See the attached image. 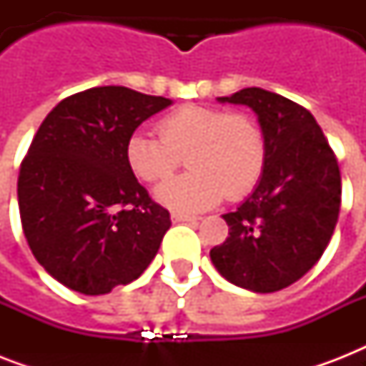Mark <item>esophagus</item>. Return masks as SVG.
<instances>
[{
    "label": "esophagus",
    "mask_w": 366,
    "mask_h": 366,
    "mask_svg": "<svg viewBox=\"0 0 366 366\" xmlns=\"http://www.w3.org/2000/svg\"><path fill=\"white\" fill-rule=\"evenodd\" d=\"M172 222H197L199 218L194 214H184V212H172L171 214Z\"/></svg>",
    "instance_id": "obj_1"
}]
</instances>
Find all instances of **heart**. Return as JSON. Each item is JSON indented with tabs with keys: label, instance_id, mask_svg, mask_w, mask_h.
<instances>
[{
	"label": "heart",
	"instance_id": "1",
	"mask_svg": "<svg viewBox=\"0 0 366 366\" xmlns=\"http://www.w3.org/2000/svg\"><path fill=\"white\" fill-rule=\"evenodd\" d=\"M157 134L134 131L127 140V163L144 182L177 171L188 155L192 171L165 180L155 197L174 211H205L224 197L241 199L254 188L266 165V138L254 117L243 112L188 104L167 114Z\"/></svg>",
	"mask_w": 366,
	"mask_h": 366
}]
</instances>
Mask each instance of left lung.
I'll use <instances>...</instances> for the list:
<instances>
[{
  "mask_svg": "<svg viewBox=\"0 0 366 366\" xmlns=\"http://www.w3.org/2000/svg\"><path fill=\"white\" fill-rule=\"evenodd\" d=\"M218 102L258 116L266 165L243 205L222 214L229 237L211 249V260L229 283L275 292L306 275L332 237L342 201L338 161L315 117L281 94L249 87Z\"/></svg>",
  "mask_w": 366,
  "mask_h": 366,
  "instance_id": "left-lung-1",
  "label": "left lung"
}]
</instances>
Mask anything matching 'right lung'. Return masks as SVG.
<instances>
[{
  "label": "right lung",
  "mask_w": 366,
  "mask_h": 366,
  "mask_svg": "<svg viewBox=\"0 0 366 366\" xmlns=\"http://www.w3.org/2000/svg\"><path fill=\"white\" fill-rule=\"evenodd\" d=\"M172 100L127 87H93L43 119L19 172L26 241L45 272L97 296L138 279L171 228L127 163V140Z\"/></svg>",
  "instance_id": "right-lung-1"
}]
</instances>
